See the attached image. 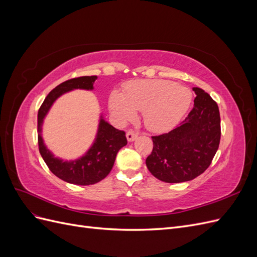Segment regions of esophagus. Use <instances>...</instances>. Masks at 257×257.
<instances>
[{
  "label": "esophagus",
  "mask_w": 257,
  "mask_h": 257,
  "mask_svg": "<svg viewBox=\"0 0 257 257\" xmlns=\"http://www.w3.org/2000/svg\"><path fill=\"white\" fill-rule=\"evenodd\" d=\"M137 132L136 131H134V130H128L127 131V133H126V138H127V141L128 142H133V141H135L136 139V137H137Z\"/></svg>",
  "instance_id": "34e87169"
}]
</instances>
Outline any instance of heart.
<instances>
[{"label": "heart", "instance_id": "heart-1", "mask_svg": "<svg viewBox=\"0 0 257 257\" xmlns=\"http://www.w3.org/2000/svg\"><path fill=\"white\" fill-rule=\"evenodd\" d=\"M189 88L174 81L153 79L136 80L124 87V94L111 92L109 107L121 121H131L136 111H144V121L152 131H165L177 124L192 103Z\"/></svg>", "mask_w": 257, "mask_h": 257}]
</instances>
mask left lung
Returning a JSON list of instances; mask_svg holds the SVG:
<instances>
[{
    "mask_svg": "<svg viewBox=\"0 0 257 257\" xmlns=\"http://www.w3.org/2000/svg\"><path fill=\"white\" fill-rule=\"evenodd\" d=\"M188 116L168 133L152 136L153 149L146 160L159 180L178 183L193 180L210 166L219 149L221 118L217 104L203 89Z\"/></svg>",
    "mask_w": 257,
    "mask_h": 257,
    "instance_id": "obj_1",
    "label": "left lung"
}]
</instances>
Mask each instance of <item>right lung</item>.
Returning <instances> with one entry per match:
<instances>
[{
  "label": "right lung",
  "mask_w": 257,
  "mask_h": 257,
  "mask_svg": "<svg viewBox=\"0 0 257 257\" xmlns=\"http://www.w3.org/2000/svg\"><path fill=\"white\" fill-rule=\"evenodd\" d=\"M96 78V76H82L60 83L49 92L38 109L37 133L40 153L51 173L68 183L89 185L103 180L112 169L116 153L127 144L125 132L114 128L102 119L94 145L81 159L73 162H62L53 158L49 150L46 149L41 136L42 124L52 103L63 93L73 89L92 90Z\"/></svg>",
  "instance_id": "obj_1"
}]
</instances>
